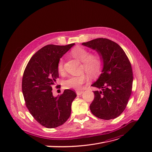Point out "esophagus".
<instances>
[{"label":"esophagus","instance_id":"34e87169","mask_svg":"<svg viewBox=\"0 0 152 152\" xmlns=\"http://www.w3.org/2000/svg\"><path fill=\"white\" fill-rule=\"evenodd\" d=\"M83 92H84L83 91H77L76 92V94L77 95H80L83 93Z\"/></svg>","mask_w":152,"mask_h":152}]
</instances>
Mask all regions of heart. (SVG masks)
Instances as JSON below:
<instances>
[{"mask_svg": "<svg viewBox=\"0 0 152 152\" xmlns=\"http://www.w3.org/2000/svg\"><path fill=\"white\" fill-rule=\"evenodd\" d=\"M71 53L74 57L80 60L83 63L84 70L90 76L97 75L101 70L103 66V60L99 54H91L88 50L85 48L77 46L71 50ZM57 69L59 73L63 71V61L60 59ZM88 81V77L84 74L78 76L69 77L64 81V87L66 89L79 90L82 88L83 85Z\"/></svg>", "mask_w": 152, "mask_h": 152, "instance_id": "1", "label": "heart"}]
</instances>
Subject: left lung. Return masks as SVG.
<instances>
[{"label":"left lung","instance_id":"obj_1","mask_svg":"<svg viewBox=\"0 0 152 152\" xmlns=\"http://www.w3.org/2000/svg\"><path fill=\"white\" fill-rule=\"evenodd\" d=\"M96 50L103 60L102 73L91 86L101 91H94L90 105L96 117L109 120L120 115L131 95L133 76L131 63L122 48L105 38H97L82 44Z\"/></svg>","mask_w":152,"mask_h":152}]
</instances>
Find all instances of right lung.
<instances>
[{"instance_id": "right-lung-1", "label": "right lung", "mask_w": 152, "mask_h": 152, "mask_svg": "<svg viewBox=\"0 0 152 152\" xmlns=\"http://www.w3.org/2000/svg\"><path fill=\"white\" fill-rule=\"evenodd\" d=\"M74 45L43 47L31 58L24 71L22 92L26 106L36 120L47 128L62 125L71 115L75 92L65 89L55 97L52 91L58 78V63Z\"/></svg>"}]
</instances>
